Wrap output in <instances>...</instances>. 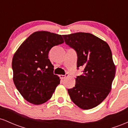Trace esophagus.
Returning a JSON list of instances; mask_svg holds the SVG:
<instances>
[{
  "mask_svg": "<svg viewBox=\"0 0 128 128\" xmlns=\"http://www.w3.org/2000/svg\"><path fill=\"white\" fill-rule=\"evenodd\" d=\"M68 76V74H66L65 75H62V74H61V75H60V77L61 78V79H65L66 78H67Z\"/></svg>",
  "mask_w": 128,
  "mask_h": 128,
  "instance_id": "obj_1",
  "label": "esophagus"
}]
</instances>
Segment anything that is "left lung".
Here are the masks:
<instances>
[{"label":"left lung","instance_id":"obj_1","mask_svg":"<svg viewBox=\"0 0 128 128\" xmlns=\"http://www.w3.org/2000/svg\"><path fill=\"white\" fill-rule=\"evenodd\" d=\"M66 43L77 52V67H83L76 85L68 89L72 102L80 108L90 110L102 103L111 92L116 66L108 43L90 33L63 35Z\"/></svg>","mask_w":128,"mask_h":128}]
</instances>
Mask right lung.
<instances>
[{"instance_id": "1", "label": "right lung", "mask_w": 128, "mask_h": 128, "mask_svg": "<svg viewBox=\"0 0 128 128\" xmlns=\"http://www.w3.org/2000/svg\"><path fill=\"white\" fill-rule=\"evenodd\" d=\"M63 42L61 35L36 31L22 42L13 56V81L30 104L40 105L49 100L60 84V77L54 74L48 54L52 47Z\"/></svg>"}]
</instances>
